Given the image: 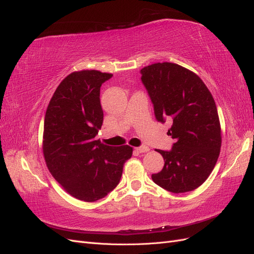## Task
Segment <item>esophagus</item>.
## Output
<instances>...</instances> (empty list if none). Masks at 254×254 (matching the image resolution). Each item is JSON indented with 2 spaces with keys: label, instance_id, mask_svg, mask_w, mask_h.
Listing matches in <instances>:
<instances>
[{
  "label": "esophagus",
  "instance_id": "1",
  "mask_svg": "<svg viewBox=\"0 0 254 254\" xmlns=\"http://www.w3.org/2000/svg\"><path fill=\"white\" fill-rule=\"evenodd\" d=\"M135 150L139 152H147V151H149V147L146 145H143V146H140V147H136Z\"/></svg>",
  "mask_w": 254,
  "mask_h": 254
}]
</instances>
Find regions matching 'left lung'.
<instances>
[{"instance_id":"obj_1","label":"left lung","mask_w":254,"mask_h":254,"mask_svg":"<svg viewBox=\"0 0 254 254\" xmlns=\"http://www.w3.org/2000/svg\"><path fill=\"white\" fill-rule=\"evenodd\" d=\"M156 119L172 120L167 134L175 140L171 151L157 149L164 166L151 178L172 193L190 191L207 179L221 147L218 112L211 92L197 74L179 64L158 63L141 70Z\"/></svg>"}]
</instances>
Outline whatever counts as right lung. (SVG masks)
Returning <instances> with one entry per match:
<instances>
[{
	"label": "right lung",
	"instance_id": "obj_1",
	"mask_svg": "<svg viewBox=\"0 0 254 254\" xmlns=\"http://www.w3.org/2000/svg\"><path fill=\"white\" fill-rule=\"evenodd\" d=\"M110 73L82 70L68 74L51 98L44 118L42 150L50 173L71 196L93 202L119 184L132 147L96 140L104 112L99 92Z\"/></svg>",
	"mask_w": 254,
	"mask_h": 254
}]
</instances>
